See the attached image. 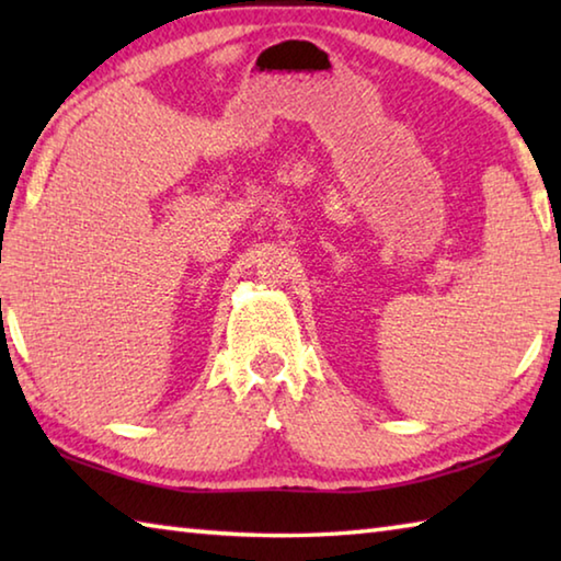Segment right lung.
Returning <instances> with one entry per match:
<instances>
[{"label":"right lung","mask_w":561,"mask_h":561,"mask_svg":"<svg viewBox=\"0 0 561 561\" xmlns=\"http://www.w3.org/2000/svg\"><path fill=\"white\" fill-rule=\"evenodd\" d=\"M0 309H2V299H0Z\"/></svg>","instance_id":"obj_1"}]
</instances>
